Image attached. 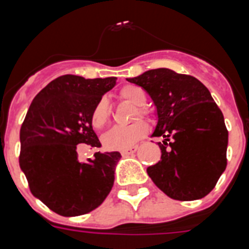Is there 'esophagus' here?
Wrapping results in <instances>:
<instances>
[{
	"instance_id": "34e87169",
	"label": "esophagus",
	"mask_w": 249,
	"mask_h": 249,
	"mask_svg": "<svg viewBox=\"0 0 249 249\" xmlns=\"http://www.w3.org/2000/svg\"><path fill=\"white\" fill-rule=\"evenodd\" d=\"M137 151V147H129V148H126V149H122L121 151V155L122 156H128V155H132V153H135V152Z\"/></svg>"
}]
</instances>
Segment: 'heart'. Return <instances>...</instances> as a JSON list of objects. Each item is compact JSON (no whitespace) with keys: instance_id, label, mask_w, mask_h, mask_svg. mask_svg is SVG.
Here are the masks:
<instances>
[{"instance_id":"obj_1","label":"heart","mask_w":249,"mask_h":249,"mask_svg":"<svg viewBox=\"0 0 249 249\" xmlns=\"http://www.w3.org/2000/svg\"><path fill=\"white\" fill-rule=\"evenodd\" d=\"M120 98L131 105L137 106L133 120L147 117V109L143 106L147 102L146 92L136 85H127L120 89ZM111 118V108L106 98H101L93 106L91 112V123L94 128H102ZM148 132V126L143 121H136L128 126H114L105 133L102 138L103 146L111 151L126 149L132 147Z\"/></svg>"}]
</instances>
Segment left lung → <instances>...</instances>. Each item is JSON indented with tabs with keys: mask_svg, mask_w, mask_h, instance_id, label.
Listing matches in <instances>:
<instances>
[{
	"mask_svg": "<svg viewBox=\"0 0 249 249\" xmlns=\"http://www.w3.org/2000/svg\"><path fill=\"white\" fill-rule=\"evenodd\" d=\"M155 102L158 122L152 137L160 142V160L147 168L153 183L177 201L203 198L227 167L228 131L223 113L206 86L168 68L128 78Z\"/></svg>",
	"mask_w": 249,
	"mask_h": 249,
	"instance_id": "8db88e82",
	"label": "left lung"
}]
</instances>
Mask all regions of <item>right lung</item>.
Listing matches in <instances>:
<instances>
[{
	"label": "right lung",
	"instance_id": "1",
	"mask_svg": "<svg viewBox=\"0 0 249 249\" xmlns=\"http://www.w3.org/2000/svg\"><path fill=\"white\" fill-rule=\"evenodd\" d=\"M116 80L57 77L28 108L19 131V167L31 193L57 214H86L111 192L120 152H96L93 160L83 163L77 146H101L92 128L91 112Z\"/></svg>",
	"mask_w": 249,
	"mask_h": 249
}]
</instances>
